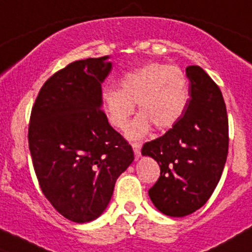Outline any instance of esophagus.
Here are the masks:
<instances>
[{"label":"esophagus","mask_w":252,"mask_h":252,"mask_svg":"<svg viewBox=\"0 0 252 252\" xmlns=\"http://www.w3.org/2000/svg\"><path fill=\"white\" fill-rule=\"evenodd\" d=\"M133 147V151H134V155H136V158H141V149H142V145L141 143H133L132 145Z\"/></svg>","instance_id":"34e87169"}]
</instances>
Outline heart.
<instances>
[{
  "instance_id": "obj_1",
  "label": "heart",
  "mask_w": 252,
  "mask_h": 252,
  "mask_svg": "<svg viewBox=\"0 0 252 252\" xmlns=\"http://www.w3.org/2000/svg\"><path fill=\"white\" fill-rule=\"evenodd\" d=\"M188 100V82L183 71L160 63L126 74L120 80V90L105 87L101 94L103 111L116 129L126 128L138 105L141 113L126 129L130 139L142 138L154 126L158 129L172 128L185 114Z\"/></svg>"
}]
</instances>
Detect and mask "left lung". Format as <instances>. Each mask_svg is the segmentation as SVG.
Wrapping results in <instances>:
<instances>
[{"mask_svg":"<svg viewBox=\"0 0 252 252\" xmlns=\"http://www.w3.org/2000/svg\"><path fill=\"white\" fill-rule=\"evenodd\" d=\"M186 74L189 101L185 114L164 136L142 147V155L160 166L149 196L168 217H186L206 204L228 155V116L219 87L197 65L186 67Z\"/></svg>","mask_w":252,"mask_h":252,"instance_id":"left-lung-1","label":"left lung"}]
</instances>
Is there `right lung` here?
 <instances>
[{
	"instance_id": "obj_1",
	"label": "right lung",
	"mask_w": 252,
	"mask_h": 252,
	"mask_svg": "<svg viewBox=\"0 0 252 252\" xmlns=\"http://www.w3.org/2000/svg\"><path fill=\"white\" fill-rule=\"evenodd\" d=\"M111 67L109 56L74 61L43 84L32 109L29 150L41 189L75 223L102 214L134 160L101 110V84Z\"/></svg>"
}]
</instances>
